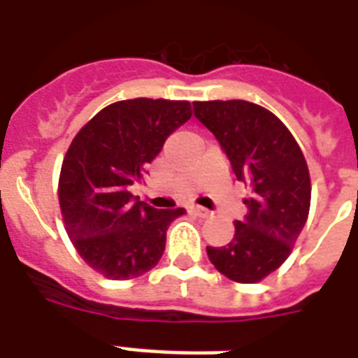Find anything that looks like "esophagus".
I'll list each match as a JSON object with an SVG mask.
<instances>
[{
  "label": "esophagus",
  "instance_id": "1",
  "mask_svg": "<svg viewBox=\"0 0 358 358\" xmlns=\"http://www.w3.org/2000/svg\"><path fill=\"white\" fill-rule=\"evenodd\" d=\"M191 213L193 215H196V217H208L210 215V212H208L206 208H202V206H191Z\"/></svg>",
  "mask_w": 358,
  "mask_h": 358
}]
</instances>
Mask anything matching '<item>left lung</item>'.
I'll list each match as a JSON object with an SVG mask.
<instances>
[{"label":"left lung","instance_id":"obj_1","mask_svg":"<svg viewBox=\"0 0 358 358\" xmlns=\"http://www.w3.org/2000/svg\"><path fill=\"white\" fill-rule=\"evenodd\" d=\"M195 117L250 189L247 215L224 247H206L215 269L236 282H258L282 266L310 210V174L297 141L262 106L245 100L195 102Z\"/></svg>","mask_w":358,"mask_h":358}]
</instances>
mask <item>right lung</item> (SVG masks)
I'll return each instance as SVG.
<instances>
[{"mask_svg": "<svg viewBox=\"0 0 358 358\" xmlns=\"http://www.w3.org/2000/svg\"><path fill=\"white\" fill-rule=\"evenodd\" d=\"M189 119V102L122 100L94 115L72 141L59 176L64 229L81 258L106 278L141 277L162 258L169 224L185 210H156L129 189Z\"/></svg>", "mask_w": 358, "mask_h": 358, "instance_id": "obj_1", "label": "right lung"}]
</instances>
